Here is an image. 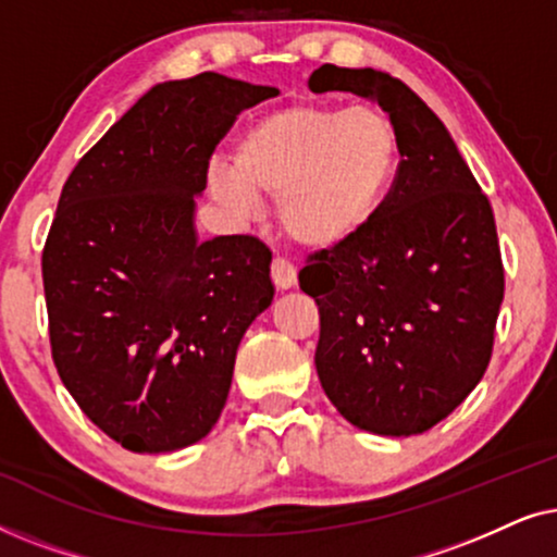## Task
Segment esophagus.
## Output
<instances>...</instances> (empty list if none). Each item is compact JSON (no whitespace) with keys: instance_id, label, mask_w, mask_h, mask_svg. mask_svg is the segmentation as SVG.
Here are the masks:
<instances>
[{"instance_id":"obj_1","label":"esophagus","mask_w":557,"mask_h":557,"mask_svg":"<svg viewBox=\"0 0 557 557\" xmlns=\"http://www.w3.org/2000/svg\"><path fill=\"white\" fill-rule=\"evenodd\" d=\"M271 278H273V284H276V288H281V292L294 288L296 286V265L284 261V258H273Z\"/></svg>"}]
</instances>
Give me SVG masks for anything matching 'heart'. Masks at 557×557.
<instances>
[{"label": "heart", "mask_w": 557, "mask_h": 557, "mask_svg": "<svg viewBox=\"0 0 557 557\" xmlns=\"http://www.w3.org/2000/svg\"><path fill=\"white\" fill-rule=\"evenodd\" d=\"M400 136L372 106L299 103L253 121L233 147V164L210 166L212 200L250 218L278 200L288 238L332 250L372 225L395 185Z\"/></svg>", "instance_id": "1"}]
</instances>
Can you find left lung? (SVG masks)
I'll use <instances>...</instances> for the list:
<instances>
[{
	"mask_svg": "<svg viewBox=\"0 0 557 557\" xmlns=\"http://www.w3.org/2000/svg\"><path fill=\"white\" fill-rule=\"evenodd\" d=\"M309 88L375 101L400 136L380 215L299 271L322 324L319 383L357 429L416 436L444 421L490 364L505 296L490 200L441 119L403 81L322 65Z\"/></svg>",
	"mask_w": 557,
	"mask_h": 557,
	"instance_id": "obj_1",
	"label": "left lung"
}]
</instances>
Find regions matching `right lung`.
<instances>
[{
    "label": "right lung",
    "mask_w": 557,
    "mask_h": 557,
    "mask_svg": "<svg viewBox=\"0 0 557 557\" xmlns=\"http://www.w3.org/2000/svg\"><path fill=\"white\" fill-rule=\"evenodd\" d=\"M273 86L200 73L157 83L75 164L42 250L52 360L83 413L128 451L208 436L235 352L271 307V250L197 238L208 164Z\"/></svg>",
    "instance_id": "obj_1"
}]
</instances>
